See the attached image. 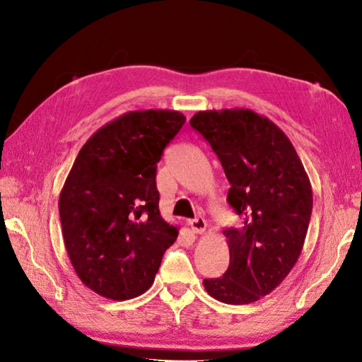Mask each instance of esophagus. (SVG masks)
Wrapping results in <instances>:
<instances>
[{
    "instance_id": "34e87169",
    "label": "esophagus",
    "mask_w": 362,
    "mask_h": 362,
    "mask_svg": "<svg viewBox=\"0 0 362 362\" xmlns=\"http://www.w3.org/2000/svg\"><path fill=\"white\" fill-rule=\"evenodd\" d=\"M189 227L193 228L194 233H204L206 228V221L204 218H196L193 221H189Z\"/></svg>"
}]
</instances>
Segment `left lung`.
I'll list each match as a JSON object with an SVG mask.
<instances>
[{
	"label": "left lung",
	"instance_id": "8db88e82",
	"mask_svg": "<svg viewBox=\"0 0 362 362\" xmlns=\"http://www.w3.org/2000/svg\"><path fill=\"white\" fill-rule=\"evenodd\" d=\"M189 124L218 156L230 182L227 202L243 218L224 230L228 269L204 286L228 305L257 302L302 253L313 211L308 174L283 130L249 109L197 112Z\"/></svg>",
	"mask_w": 362,
	"mask_h": 362
}]
</instances>
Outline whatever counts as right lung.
<instances>
[{
	"instance_id": "1",
	"label": "right lung",
	"mask_w": 362,
	"mask_h": 362,
	"mask_svg": "<svg viewBox=\"0 0 362 362\" xmlns=\"http://www.w3.org/2000/svg\"><path fill=\"white\" fill-rule=\"evenodd\" d=\"M187 118L135 110L82 146L59 199L64 243L81 281L96 294L129 300L151 288L179 235L160 216L157 163Z\"/></svg>"
}]
</instances>
